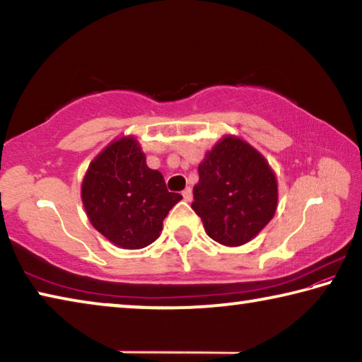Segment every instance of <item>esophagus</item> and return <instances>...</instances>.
I'll return each mask as SVG.
<instances>
[{
    "label": "esophagus",
    "instance_id": "34e87169",
    "mask_svg": "<svg viewBox=\"0 0 362 362\" xmlns=\"http://www.w3.org/2000/svg\"><path fill=\"white\" fill-rule=\"evenodd\" d=\"M182 196H183V199L188 201V203H189V201L193 199V192H192V188L187 187V188L183 189V192H182Z\"/></svg>",
    "mask_w": 362,
    "mask_h": 362
}]
</instances>
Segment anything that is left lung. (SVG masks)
<instances>
[{
    "instance_id": "left-lung-1",
    "label": "left lung",
    "mask_w": 362,
    "mask_h": 362,
    "mask_svg": "<svg viewBox=\"0 0 362 362\" xmlns=\"http://www.w3.org/2000/svg\"><path fill=\"white\" fill-rule=\"evenodd\" d=\"M193 211L222 246L252 241L278 209V179L267 158L238 136H223L199 163Z\"/></svg>"
}]
</instances>
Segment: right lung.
<instances>
[{
  "instance_id": "right-lung-1",
  "label": "right lung",
  "mask_w": 362,
  "mask_h": 362,
  "mask_svg": "<svg viewBox=\"0 0 362 362\" xmlns=\"http://www.w3.org/2000/svg\"><path fill=\"white\" fill-rule=\"evenodd\" d=\"M182 199L168 192L159 170L146 166L136 136L112 140L86 170L81 201L90 225L121 249H142L158 240L163 220Z\"/></svg>"
}]
</instances>
